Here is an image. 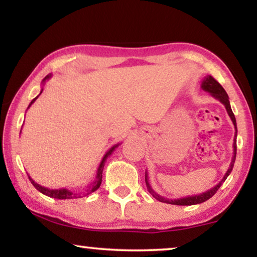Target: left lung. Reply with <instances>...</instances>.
Returning <instances> with one entry per match:
<instances>
[{
	"mask_svg": "<svg viewBox=\"0 0 257 257\" xmlns=\"http://www.w3.org/2000/svg\"><path fill=\"white\" fill-rule=\"evenodd\" d=\"M201 87H202L203 91H207V92H209L210 96L214 97V98H215V99H217L219 101H221V103L224 105V107H226V110H227V113H228V115H229L230 119H231V121H233V124H234V127H235V136H234V144H233L234 151H233V158H231L229 168H228V171L226 172V174H224V177L222 178V180H221L216 186H214L213 188L208 189V191H206L205 193H201V194L189 195V196H185V198L174 199V200L166 199V198H164V196L157 194V193L152 189V187H151V186H150L149 179H147L149 177H147V173L145 172V181H146L147 189H149V192L151 193V194H152L157 200H159L160 202H166V203H171V205H178V206H192V205H198V203L205 202L208 199L212 198L214 194H215L217 189L220 188V186L222 185L224 181H226V179L228 178V175H229L230 172L233 171L234 163H235V158H236L237 127H236V119H235V115H234L233 111H231V107H230L229 97H228V94H227L226 91H224L223 87L220 85V83L216 82V80L214 79L212 76L205 77V79H203L202 83H201Z\"/></svg>",
	"mask_w": 257,
	"mask_h": 257,
	"instance_id": "1",
	"label": "left lung"
}]
</instances>
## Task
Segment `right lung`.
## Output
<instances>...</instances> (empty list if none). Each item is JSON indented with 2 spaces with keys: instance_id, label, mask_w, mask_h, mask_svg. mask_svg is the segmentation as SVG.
Segmentation results:
<instances>
[{
  "instance_id": "1",
  "label": "right lung",
  "mask_w": 257,
  "mask_h": 257,
  "mask_svg": "<svg viewBox=\"0 0 257 257\" xmlns=\"http://www.w3.org/2000/svg\"><path fill=\"white\" fill-rule=\"evenodd\" d=\"M50 77H51V75H48L47 77H45V78L43 79V82H42V84H44V83H45V80H48L49 78H50ZM42 91H43V89L41 90L40 94L42 93ZM40 94H38V96H40ZM38 96H37L36 98H34L33 100H31V103L29 104V106H28V108H29V107L31 106V104H33L34 101L37 99ZM118 146H119V144H117V145H114V146H112L111 149L108 150L106 153H105V156L103 157V159H101L100 164H99V167H98V170H97L96 179H94V181L92 182V184H90V186H87V188H86V192H85V193H75V192H71V191H69V189H66V188L50 189V188L43 187V186L38 185L37 182H35V181L33 180V179H31V178L29 177V175H28V177H29V180L31 181V184L34 185V187L36 188L38 192H41L42 194H44V195H47V196H50V198H54V199H59V200L82 198L83 195H87V194H90V193H92V192H94V191H97V189L100 187V184H101V178H103V170H104V165H105V161H106L107 157H110L111 154H112V152H113V151H114L115 149H117Z\"/></svg>"
}]
</instances>
